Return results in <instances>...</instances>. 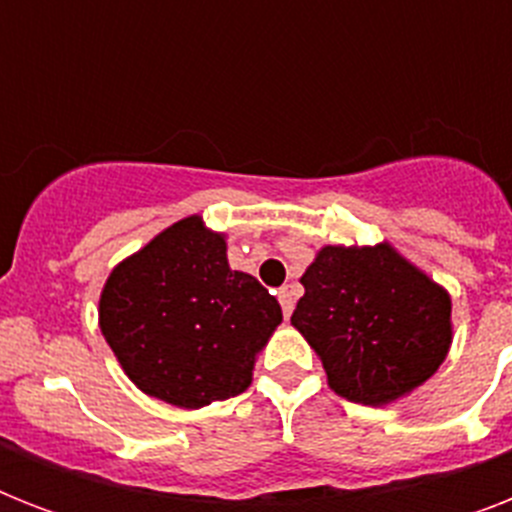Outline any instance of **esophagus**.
Masks as SVG:
<instances>
[{"label":"esophagus","mask_w":512,"mask_h":512,"mask_svg":"<svg viewBox=\"0 0 512 512\" xmlns=\"http://www.w3.org/2000/svg\"><path fill=\"white\" fill-rule=\"evenodd\" d=\"M279 303H281V311H284V316H292V308H295V292H292V287H284L279 289Z\"/></svg>","instance_id":"1"}]
</instances>
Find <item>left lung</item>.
<instances>
[{
	"instance_id": "1",
	"label": "left lung",
	"mask_w": 512,
	"mask_h": 512,
	"mask_svg": "<svg viewBox=\"0 0 512 512\" xmlns=\"http://www.w3.org/2000/svg\"><path fill=\"white\" fill-rule=\"evenodd\" d=\"M300 284L292 327L353 404H396L449 356L452 297L390 241L324 244Z\"/></svg>"
}]
</instances>
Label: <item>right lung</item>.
Instances as JSON below:
<instances>
[{"label": "right lung", "mask_w": 512, "mask_h": 512, "mask_svg": "<svg viewBox=\"0 0 512 512\" xmlns=\"http://www.w3.org/2000/svg\"><path fill=\"white\" fill-rule=\"evenodd\" d=\"M98 324L146 396L201 409L252 385L281 305L255 276L231 271L225 233L188 215L114 265Z\"/></svg>", "instance_id": "obj_1"}]
</instances>
